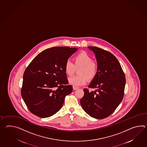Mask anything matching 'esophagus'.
Listing matches in <instances>:
<instances>
[{
    "label": "esophagus",
    "mask_w": 147,
    "mask_h": 147,
    "mask_svg": "<svg viewBox=\"0 0 147 147\" xmlns=\"http://www.w3.org/2000/svg\"><path fill=\"white\" fill-rule=\"evenodd\" d=\"M73 90H77V89H78V87L75 86H73Z\"/></svg>",
    "instance_id": "34e87169"
}]
</instances>
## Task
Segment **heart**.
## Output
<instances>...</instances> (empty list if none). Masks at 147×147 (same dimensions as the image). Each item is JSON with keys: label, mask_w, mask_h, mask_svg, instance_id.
<instances>
[{"label": "heart", "mask_w": 147, "mask_h": 147, "mask_svg": "<svg viewBox=\"0 0 147 147\" xmlns=\"http://www.w3.org/2000/svg\"><path fill=\"white\" fill-rule=\"evenodd\" d=\"M91 56L86 52H81L74 57L73 63L70 60H67L64 65V71L67 75L71 76L78 69V75L73 76L69 78V83L74 86L85 85L88 78L92 80L94 78L98 72V65L92 61Z\"/></svg>", "instance_id": "b5f03b06"}]
</instances>
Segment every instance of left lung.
Segmentation results:
<instances>
[{"instance_id": "1", "label": "left lung", "mask_w": 147, "mask_h": 147, "mask_svg": "<svg viewBox=\"0 0 147 147\" xmlns=\"http://www.w3.org/2000/svg\"><path fill=\"white\" fill-rule=\"evenodd\" d=\"M95 54L98 72L80 100L83 110L91 117L102 119L110 116L124 96L125 76L120 63L111 53L99 47L88 46Z\"/></svg>"}]
</instances>
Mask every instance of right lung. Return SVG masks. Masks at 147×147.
Instances as JSON below:
<instances>
[{
    "instance_id": "add662e5",
    "label": "right lung",
    "mask_w": 147,
    "mask_h": 147,
    "mask_svg": "<svg viewBox=\"0 0 147 147\" xmlns=\"http://www.w3.org/2000/svg\"><path fill=\"white\" fill-rule=\"evenodd\" d=\"M78 49L54 47L39 53L23 75L21 94L30 112L49 117L61 109L66 96L72 92L64 71L66 61Z\"/></svg>"
}]
</instances>
